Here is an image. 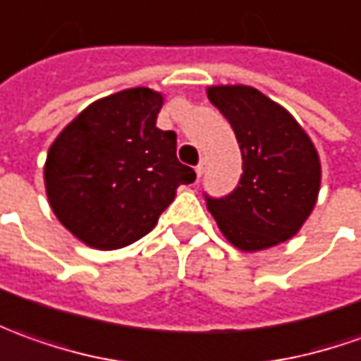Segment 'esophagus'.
Masks as SVG:
<instances>
[{"label":"esophagus","instance_id":"esophagus-1","mask_svg":"<svg viewBox=\"0 0 361 361\" xmlns=\"http://www.w3.org/2000/svg\"><path fill=\"white\" fill-rule=\"evenodd\" d=\"M195 173H197V180H200L201 176H203V164H200V166L195 168Z\"/></svg>","mask_w":361,"mask_h":361}]
</instances>
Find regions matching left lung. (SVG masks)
Returning a JSON list of instances; mask_svg holds the SVG:
<instances>
[{"label":"left lung","instance_id":"8db88e82","mask_svg":"<svg viewBox=\"0 0 361 361\" xmlns=\"http://www.w3.org/2000/svg\"><path fill=\"white\" fill-rule=\"evenodd\" d=\"M207 98L229 120L239 142V185L207 209L223 237L245 252L293 239L312 213L320 191V158L293 114L245 85L207 88Z\"/></svg>","mask_w":361,"mask_h":361}]
</instances>
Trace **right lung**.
Masks as SVG:
<instances>
[{"label":"right lung","instance_id":"right-lung-1","mask_svg":"<svg viewBox=\"0 0 361 361\" xmlns=\"http://www.w3.org/2000/svg\"><path fill=\"white\" fill-rule=\"evenodd\" d=\"M161 104L164 94L146 87L98 98L49 148V205L92 249H122L148 235L176 190L195 180L176 156V132L156 126Z\"/></svg>","mask_w":361,"mask_h":361}]
</instances>
